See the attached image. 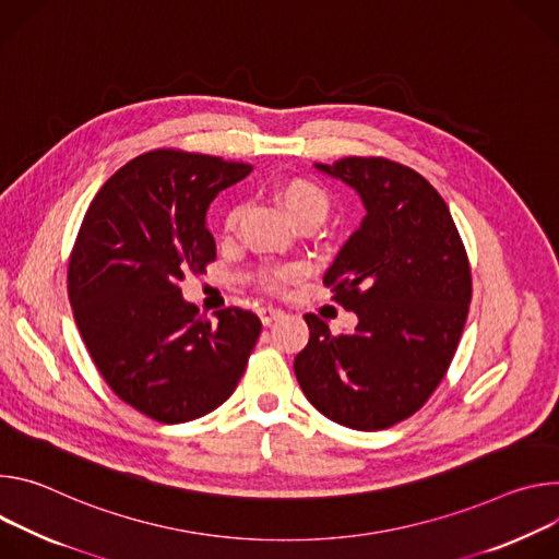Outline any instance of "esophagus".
I'll return each instance as SVG.
<instances>
[{
    "instance_id": "34e87169",
    "label": "esophagus",
    "mask_w": 559,
    "mask_h": 559,
    "mask_svg": "<svg viewBox=\"0 0 559 559\" xmlns=\"http://www.w3.org/2000/svg\"><path fill=\"white\" fill-rule=\"evenodd\" d=\"M284 316V311H280V308H273V306H264L260 308V320L264 326H271L275 320H280Z\"/></svg>"
}]
</instances>
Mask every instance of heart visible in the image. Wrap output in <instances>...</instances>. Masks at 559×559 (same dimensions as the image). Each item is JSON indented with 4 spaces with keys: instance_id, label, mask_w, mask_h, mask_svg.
<instances>
[{
    "instance_id": "heart-1",
    "label": "heart",
    "mask_w": 559,
    "mask_h": 559,
    "mask_svg": "<svg viewBox=\"0 0 559 559\" xmlns=\"http://www.w3.org/2000/svg\"><path fill=\"white\" fill-rule=\"evenodd\" d=\"M275 200L280 202V206L284 209V213L288 215V219L293 224H301V222L322 224L331 211V200L322 186H318L311 179H301V177L280 183L275 191ZM237 219H239V206L228 209V213L224 217V230L233 233L237 226ZM297 275H299V269H295V266L273 269V271L264 273V284L275 290V288L284 286L286 282L295 280Z\"/></svg>"
}]
</instances>
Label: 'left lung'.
Returning a JSON list of instances; mask_svg holds the SVG:
<instances>
[{
  "label": "left lung",
  "mask_w": 559,
  "mask_h": 559,
  "mask_svg": "<svg viewBox=\"0 0 559 559\" xmlns=\"http://www.w3.org/2000/svg\"><path fill=\"white\" fill-rule=\"evenodd\" d=\"M359 195L364 219L324 275L355 311L353 333L318 316L295 357V376L329 419L389 428L424 406L447 376L471 304V266L442 195L413 168L384 157L316 164Z\"/></svg>",
  "instance_id": "obj_1"
}]
</instances>
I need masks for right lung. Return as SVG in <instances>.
<instances>
[{
    "label": "right lung",
    "mask_w": 559,
    "mask_h": 559,
    "mask_svg": "<svg viewBox=\"0 0 559 559\" xmlns=\"http://www.w3.org/2000/svg\"><path fill=\"white\" fill-rule=\"evenodd\" d=\"M251 170L151 151L121 166L84 215L69 264L75 322L112 393L151 419L181 424L224 404L262 333L260 318L235 306L202 318L179 288L217 255L211 202Z\"/></svg>",
    "instance_id": "right-lung-1"
}]
</instances>
